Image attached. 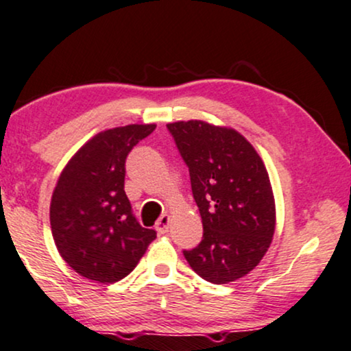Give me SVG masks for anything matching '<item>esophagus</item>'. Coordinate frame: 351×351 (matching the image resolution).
<instances>
[{
  "label": "esophagus",
  "mask_w": 351,
  "mask_h": 351,
  "mask_svg": "<svg viewBox=\"0 0 351 351\" xmlns=\"http://www.w3.org/2000/svg\"><path fill=\"white\" fill-rule=\"evenodd\" d=\"M169 224H171V215H162L161 218L158 219V223H156V231H158L159 234H166L169 231Z\"/></svg>",
  "instance_id": "1"
}]
</instances>
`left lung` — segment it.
<instances>
[{"instance_id":"obj_1","label":"left lung","mask_w":351,"mask_h":351,"mask_svg":"<svg viewBox=\"0 0 351 351\" xmlns=\"http://www.w3.org/2000/svg\"><path fill=\"white\" fill-rule=\"evenodd\" d=\"M167 128L189 166L203 223V239L184 250L185 258L210 283L239 280L261 263L275 234V197L265 164L231 127L180 120Z\"/></svg>"}]
</instances>
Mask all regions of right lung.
Instances as JSON below:
<instances>
[{"mask_svg": "<svg viewBox=\"0 0 351 351\" xmlns=\"http://www.w3.org/2000/svg\"><path fill=\"white\" fill-rule=\"evenodd\" d=\"M154 128L132 123L99 132L56 180L51 236L63 261L84 278L104 285L125 278L156 239L154 229L141 228L132 215L125 193V159Z\"/></svg>", "mask_w": 351, "mask_h": 351, "instance_id": "right-lung-1", "label": "right lung"}]
</instances>
